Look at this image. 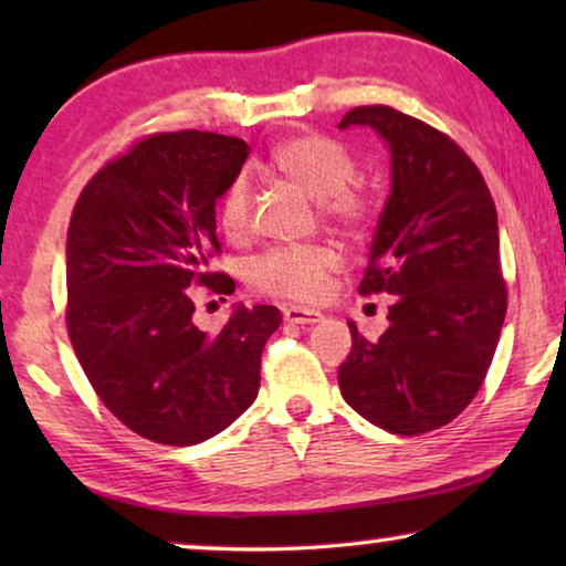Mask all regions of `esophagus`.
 I'll use <instances>...</instances> for the list:
<instances>
[{"instance_id": "esophagus-1", "label": "esophagus", "mask_w": 566, "mask_h": 566, "mask_svg": "<svg viewBox=\"0 0 566 566\" xmlns=\"http://www.w3.org/2000/svg\"><path fill=\"white\" fill-rule=\"evenodd\" d=\"M283 316H285V322H291V324H316V322H322L319 312H314V308H304V306H285Z\"/></svg>"}]
</instances>
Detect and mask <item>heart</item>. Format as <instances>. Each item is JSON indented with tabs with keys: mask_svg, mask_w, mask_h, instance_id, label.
<instances>
[{
	"mask_svg": "<svg viewBox=\"0 0 566 566\" xmlns=\"http://www.w3.org/2000/svg\"><path fill=\"white\" fill-rule=\"evenodd\" d=\"M270 167L285 180L319 200V211L347 234H360L376 219V198L355 182L358 165L353 154L324 134H298L270 151ZM250 221V185L237 177L223 192L219 223L229 237H242ZM339 265L332 244L273 247L250 265V281L268 296L291 301H316L327 291L329 275Z\"/></svg>",
	"mask_w": 566,
	"mask_h": 566,
	"instance_id": "obj_1",
	"label": "heart"
}]
</instances>
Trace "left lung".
<instances>
[{"instance_id":"obj_1","label":"left lung","mask_w":566,"mask_h":566,"mask_svg":"<svg viewBox=\"0 0 566 566\" xmlns=\"http://www.w3.org/2000/svg\"><path fill=\"white\" fill-rule=\"evenodd\" d=\"M370 126L389 144L391 196L378 219L360 296L389 293V329L337 370L343 399L394 436L455 420L484 384L507 312L497 211L453 138L389 105L353 107L339 128Z\"/></svg>"}]
</instances>
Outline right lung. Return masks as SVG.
<instances>
[{"mask_svg":"<svg viewBox=\"0 0 566 566\" xmlns=\"http://www.w3.org/2000/svg\"><path fill=\"white\" fill-rule=\"evenodd\" d=\"M250 154L242 138L177 130L136 142L76 198L66 234V329L103 405L136 436L196 446L227 430L260 389L275 306L239 304L206 335L199 289L234 293L221 254L219 200Z\"/></svg>","mask_w":566,"mask_h":566,"instance_id":"add662e5","label":"right lung"}]
</instances>
